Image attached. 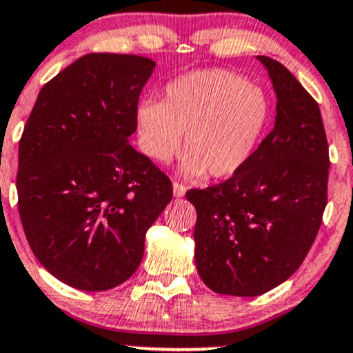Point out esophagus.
Listing matches in <instances>:
<instances>
[{"instance_id":"34e87169","label":"esophagus","mask_w":353,"mask_h":353,"mask_svg":"<svg viewBox=\"0 0 353 353\" xmlns=\"http://www.w3.org/2000/svg\"><path fill=\"white\" fill-rule=\"evenodd\" d=\"M185 193H187V187L181 183H176V181H173V195L180 199V196H183Z\"/></svg>"}]
</instances>
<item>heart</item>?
<instances>
[{"label":"heart","instance_id":"obj_1","mask_svg":"<svg viewBox=\"0 0 353 353\" xmlns=\"http://www.w3.org/2000/svg\"><path fill=\"white\" fill-rule=\"evenodd\" d=\"M268 119L264 90L222 69L181 75L166 87L163 102L145 99L136 108L138 143L150 160H172L185 132V176H232L252 157Z\"/></svg>","mask_w":353,"mask_h":353}]
</instances>
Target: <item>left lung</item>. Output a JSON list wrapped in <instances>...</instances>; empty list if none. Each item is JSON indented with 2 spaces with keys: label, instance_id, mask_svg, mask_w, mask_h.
I'll list each match as a JSON object with an SVG mask.
<instances>
[{
  "label": "left lung",
  "instance_id": "8db88e82",
  "mask_svg": "<svg viewBox=\"0 0 353 353\" xmlns=\"http://www.w3.org/2000/svg\"><path fill=\"white\" fill-rule=\"evenodd\" d=\"M257 60L278 99L274 128L229 180L187 192L196 210V271L212 291L230 296H259L286 281L312 248L327 205L320 108L286 67Z\"/></svg>",
  "mask_w": 353,
  "mask_h": 353
}]
</instances>
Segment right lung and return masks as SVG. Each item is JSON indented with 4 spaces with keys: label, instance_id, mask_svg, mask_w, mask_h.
Returning <instances> with one entry per match:
<instances>
[{
    "label": "right lung",
    "instance_id": "add662e5",
    "mask_svg": "<svg viewBox=\"0 0 353 353\" xmlns=\"http://www.w3.org/2000/svg\"><path fill=\"white\" fill-rule=\"evenodd\" d=\"M157 62L87 54L43 85L18 148V210L40 264L82 291L130 279L172 181L131 146Z\"/></svg>",
    "mask_w": 353,
    "mask_h": 353
}]
</instances>
